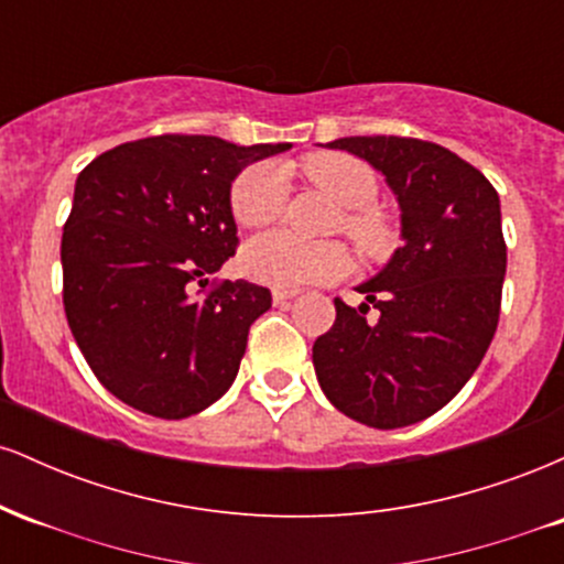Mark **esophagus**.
Instances as JSON below:
<instances>
[{
    "instance_id": "esophagus-1",
    "label": "esophagus",
    "mask_w": 564,
    "mask_h": 564,
    "mask_svg": "<svg viewBox=\"0 0 564 564\" xmlns=\"http://www.w3.org/2000/svg\"><path fill=\"white\" fill-rule=\"evenodd\" d=\"M296 296L294 289H273V302L275 304H286Z\"/></svg>"
}]
</instances>
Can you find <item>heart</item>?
Here are the masks:
<instances>
[{
  "mask_svg": "<svg viewBox=\"0 0 564 564\" xmlns=\"http://www.w3.org/2000/svg\"><path fill=\"white\" fill-rule=\"evenodd\" d=\"M304 174L345 206V232L368 254H379L392 238V228L381 212L373 209L379 180L368 164L347 153H315L304 161ZM286 174L273 164H254L238 174L230 193L232 217L243 228H262L281 217L286 204ZM241 264L246 275L278 289L332 281L349 268L341 243H313L286 230H270L243 246Z\"/></svg>",
  "mask_w": 564,
  "mask_h": 564,
  "instance_id": "heart-1",
  "label": "heart"
}]
</instances>
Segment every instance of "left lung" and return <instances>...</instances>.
Masks as SVG:
<instances>
[{"label":"left lung","mask_w":564,"mask_h":564,"mask_svg":"<svg viewBox=\"0 0 564 564\" xmlns=\"http://www.w3.org/2000/svg\"><path fill=\"white\" fill-rule=\"evenodd\" d=\"M368 161L390 185L400 238L390 262L336 304L313 345L315 377L334 408L373 430H398L456 398L488 352L507 275L501 200L482 172L416 138L328 142ZM378 310V321L365 318Z\"/></svg>","instance_id":"obj_1"}]
</instances>
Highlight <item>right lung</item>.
I'll return each mask as SVG.
<instances>
[{
    "mask_svg": "<svg viewBox=\"0 0 564 564\" xmlns=\"http://www.w3.org/2000/svg\"><path fill=\"white\" fill-rule=\"evenodd\" d=\"M289 148L161 134L106 151L76 177L63 304L84 360L121 403L187 419L230 390L273 296L249 281L193 291L236 254L232 180Z\"/></svg>",
    "mask_w": 564,
    "mask_h": 564,
    "instance_id": "right-lung-1",
    "label": "right lung"
}]
</instances>
